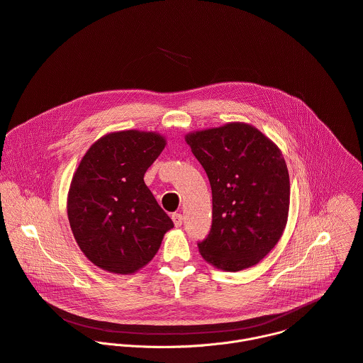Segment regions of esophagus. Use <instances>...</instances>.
<instances>
[{
  "mask_svg": "<svg viewBox=\"0 0 363 363\" xmlns=\"http://www.w3.org/2000/svg\"><path fill=\"white\" fill-rule=\"evenodd\" d=\"M171 218H172V220H174V223H175L177 228H179V226L182 225V215H181V213L175 212V213L171 215Z\"/></svg>",
  "mask_w": 363,
  "mask_h": 363,
  "instance_id": "obj_1",
  "label": "esophagus"
}]
</instances>
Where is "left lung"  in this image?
<instances>
[{
	"instance_id": "left-lung-1",
	"label": "left lung",
	"mask_w": 363,
	"mask_h": 363,
	"mask_svg": "<svg viewBox=\"0 0 363 363\" xmlns=\"http://www.w3.org/2000/svg\"><path fill=\"white\" fill-rule=\"evenodd\" d=\"M212 189V225L202 258L236 272L278 244L289 211V174L278 147L248 124L232 123L185 137Z\"/></svg>"
}]
</instances>
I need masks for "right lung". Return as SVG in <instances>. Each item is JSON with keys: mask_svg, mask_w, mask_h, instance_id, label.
Returning a JSON list of instances; mask_svg holds the SVG:
<instances>
[{"mask_svg": "<svg viewBox=\"0 0 363 363\" xmlns=\"http://www.w3.org/2000/svg\"><path fill=\"white\" fill-rule=\"evenodd\" d=\"M164 148V137L130 130L102 137L81 160L67 211L78 247L98 268L119 275L137 272L174 228L144 182Z\"/></svg>", "mask_w": 363, "mask_h": 363, "instance_id": "right-lung-1", "label": "right lung"}]
</instances>
